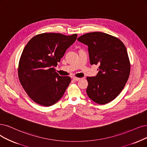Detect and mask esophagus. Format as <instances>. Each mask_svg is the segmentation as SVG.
Instances as JSON below:
<instances>
[{
    "mask_svg": "<svg viewBox=\"0 0 147 147\" xmlns=\"http://www.w3.org/2000/svg\"><path fill=\"white\" fill-rule=\"evenodd\" d=\"M73 79L74 80H75V81H78V80H79L80 79L79 78H76V77H73Z\"/></svg>",
    "mask_w": 147,
    "mask_h": 147,
    "instance_id": "esophagus-1",
    "label": "esophagus"
}]
</instances>
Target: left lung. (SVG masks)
Returning <instances> with one entry per match:
<instances>
[{
    "mask_svg": "<svg viewBox=\"0 0 147 147\" xmlns=\"http://www.w3.org/2000/svg\"><path fill=\"white\" fill-rule=\"evenodd\" d=\"M78 40L88 45L91 65H99L96 76L86 78L88 96L98 104L109 103L120 94L129 78L125 46L118 38L102 32L85 34Z\"/></svg>",
    "mask_w": 147,
    "mask_h": 147,
    "instance_id": "left-lung-1",
    "label": "left lung"
}]
</instances>
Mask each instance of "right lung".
Returning a JSON list of instances; mask_svg holds the SVG:
<instances>
[{"label": "right lung", "mask_w": 147, "mask_h": 147, "mask_svg": "<svg viewBox=\"0 0 147 147\" xmlns=\"http://www.w3.org/2000/svg\"><path fill=\"white\" fill-rule=\"evenodd\" d=\"M77 36L45 32L32 37L24 48L19 62L18 76L27 94L37 104L51 106L65 93L71 78L59 76L54 67Z\"/></svg>", "instance_id": "obj_1"}]
</instances>
